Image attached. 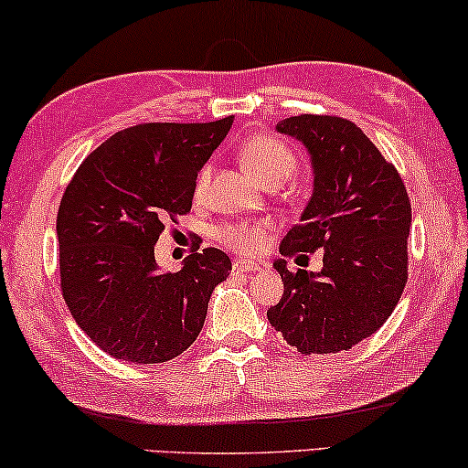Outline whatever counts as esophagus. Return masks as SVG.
<instances>
[{
  "label": "esophagus",
  "mask_w": 468,
  "mask_h": 468,
  "mask_svg": "<svg viewBox=\"0 0 468 468\" xmlns=\"http://www.w3.org/2000/svg\"><path fill=\"white\" fill-rule=\"evenodd\" d=\"M232 271L234 272H256V271H260V264L247 262V260H236Z\"/></svg>",
  "instance_id": "1"
}]
</instances>
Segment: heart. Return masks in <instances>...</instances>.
I'll list each match as a JSON object with an SVG mask.
<instances>
[{
	"instance_id": "heart-1",
	"label": "heart",
	"mask_w": 468,
	"mask_h": 468,
	"mask_svg": "<svg viewBox=\"0 0 468 468\" xmlns=\"http://www.w3.org/2000/svg\"><path fill=\"white\" fill-rule=\"evenodd\" d=\"M239 159L242 163V167H245L251 176H256V178L266 186H279L296 172V167H299V156H296L294 150L290 148V144L271 135H258L247 139V142L239 148ZM210 176V165H204L199 169L196 180L197 197H202L204 193L208 191ZM217 236H219L223 245L234 249V251L256 253L262 249L266 240V223H228V226L219 228Z\"/></svg>"
}]
</instances>
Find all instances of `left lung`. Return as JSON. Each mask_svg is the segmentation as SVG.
I'll return each instance as SVG.
<instances>
[{
  "label": "left lung",
  "instance_id": "1",
  "mask_svg": "<svg viewBox=\"0 0 468 468\" xmlns=\"http://www.w3.org/2000/svg\"><path fill=\"white\" fill-rule=\"evenodd\" d=\"M277 131L312 156L314 193L282 256L324 249L323 271H288L266 315L301 355L353 348L387 323L409 279L410 199L398 169L359 126L337 115H292Z\"/></svg>",
  "mask_w": 468,
  "mask_h": 468
}]
</instances>
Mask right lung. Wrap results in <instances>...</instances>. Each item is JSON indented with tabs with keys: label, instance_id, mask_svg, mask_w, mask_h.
<instances>
[{
	"label": "right lung",
	"instance_id": "add662e5",
	"mask_svg": "<svg viewBox=\"0 0 468 468\" xmlns=\"http://www.w3.org/2000/svg\"><path fill=\"white\" fill-rule=\"evenodd\" d=\"M232 122L228 115L118 131L66 186L58 210L62 294L79 329L113 359L169 361L202 331L212 290L232 262L208 247L178 272H163L154 245L167 219L191 210L197 172Z\"/></svg>",
	"mask_w": 468,
	"mask_h": 468
}]
</instances>
